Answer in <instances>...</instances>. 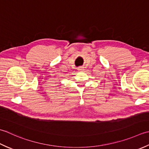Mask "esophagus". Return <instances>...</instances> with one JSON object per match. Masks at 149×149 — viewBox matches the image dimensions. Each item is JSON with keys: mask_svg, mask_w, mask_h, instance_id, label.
Here are the masks:
<instances>
[{"mask_svg": "<svg viewBox=\"0 0 149 149\" xmlns=\"http://www.w3.org/2000/svg\"><path fill=\"white\" fill-rule=\"evenodd\" d=\"M84 70V68H82V67H80V68H78V71H80V72L83 71Z\"/></svg>", "mask_w": 149, "mask_h": 149, "instance_id": "1", "label": "esophagus"}]
</instances>
